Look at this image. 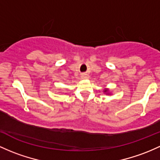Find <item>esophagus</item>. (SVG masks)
I'll list each match as a JSON object with an SVG mask.
<instances>
[{
    "label": "esophagus",
    "instance_id": "obj_1",
    "mask_svg": "<svg viewBox=\"0 0 160 160\" xmlns=\"http://www.w3.org/2000/svg\"><path fill=\"white\" fill-rule=\"evenodd\" d=\"M82 78H83V79H87V78H88V75H87V73H83V74H82Z\"/></svg>",
    "mask_w": 160,
    "mask_h": 160
}]
</instances>
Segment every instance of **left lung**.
I'll return each instance as SVG.
<instances>
[{"label": "left lung", "mask_w": 160, "mask_h": 160, "mask_svg": "<svg viewBox=\"0 0 160 160\" xmlns=\"http://www.w3.org/2000/svg\"><path fill=\"white\" fill-rule=\"evenodd\" d=\"M104 92H106V94H109V92H108V89H105Z\"/></svg>", "instance_id": "1"}]
</instances>
